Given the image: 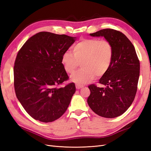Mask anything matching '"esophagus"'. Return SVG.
<instances>
[{
    "instance_id": "1",
    "label": "esophagus",
    "mask_w": 151,
    "mask_h": 151,
    "mask_svg": "<svg viewBox=\"0 0 151 151\" xmlns=\"http://www.w3.org/2000/svg\"><path fill=\"white\" fill-rule=\"evenodd\" d=\"M76 89H80L81 88H83V85H81V84H76Z\"/></svg>"
}]
</instances>
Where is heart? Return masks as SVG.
Wrapping results in <instances>:
<instances>
[{
  "label": "heart",
  "instance_id": "obj_1",
  "mask_svg": "<svg viewBox=\"0 0 151 151\" xmlns=\"http://www.w3.org/2000/svg\"><path fill=\"white\" fill-rule=\"evenodd\" d=\"M72 52H65L62 56L65 70L74 72L80 65L82 68L71 76L72 81L84 84L101 77L109 70L113 57V49L108 40L89 38L81 40L72 48Z\"/></svg>",
  "mask_w": 151,
  "mask_h": 151
}]
</instances>
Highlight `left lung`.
I'll return each mask as SVG.
<instances>
[{
	"label": "left lung",
	"mask_w": 151,
	"mask_h": 151,
	"mask_svg": "<svg viewBox=\"0 0 151 151\" xmlns=\"http://www.w3.org/2000/svg\"><path fill=\"white\" fill-rule=\"evenodd\" d=\"M92 36H104L113 49L111 65L99 81L105 86H88L91 94L88 103L97 115L112 118L124 113L133 103L137 90L140 62L134 46L122 32L103 29L91 33Z\"/></svg>",
	"instance_id": "left-lung-1"
}]
</instances>
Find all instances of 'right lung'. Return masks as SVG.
Masks as SVG:
<instances>
[{
    "label": "right lung",
    "instance_id": "right-lung-1",
    "mask_svg": "<svg viewBox=\"0 0 151 151\" xmlns=\"http://www.w3.org/2000/svg\"><path fill=\"white\" fill-rule=\"evenodd\" d=\"M75 38L40 32L27 40L17 54L14 66L16 95L36 120L47 123L61 117L76 92L73 83L59 87L68 79L62 56Z\"/></svg>",
    "mask_w": 151,
    "mask_h": 151
}]
</instances>
